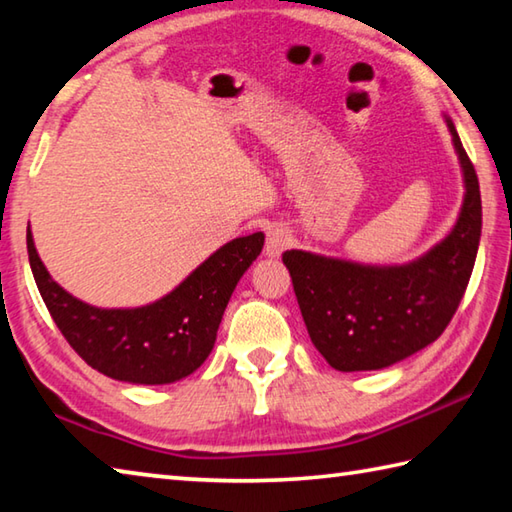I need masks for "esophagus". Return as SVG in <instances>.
Listing matches in <instances>:
<instances>
[{
	"label": "esophagus",
	"mask_w": 512,
	"mask_h": 512,
	"mask_svg": "<svg viewBox=\"0 0 512 512\" xmlns=\"http://www.w3.org/2000/svg\"><path fill=\"white\" fill-rule=\"evenodd\" d=\"M291 244V237H288V230L282 226H271L266 232V255L268 257H280L284 250Z\"/></svg>",
	"instance_id": "esophagus-1"
}]
</instances>
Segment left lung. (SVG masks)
<instances>
[{"mask_svg":"<svg viewBox=\"0 0 512 512\" xmlns=\"http://www.w3.org/2000/svg\"><path fill=\"white\" fill-rule=\"evenodd\" d=\"M463 172V206L450 235L414 262L371 266L306 250L282 255L311 342L338 371L394 365L441 336L475 268L481 194L452 120L445 116Z\"/></svg>","mask_w":512,"mask_h":512,"instance_id":"obj_1","label":"left lung"}]
</instances>
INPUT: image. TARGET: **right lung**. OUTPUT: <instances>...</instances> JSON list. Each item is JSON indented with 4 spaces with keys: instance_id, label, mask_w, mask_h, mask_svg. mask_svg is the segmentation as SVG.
Instances as JSON below:
<instances>
[{
    "instance_id": "right-lung-1",
    "label": "right lung",
    "mask_w": 512,
    "mask_h": 512,
    "mask_svg": "<svg viewBox=\"0 0 512 512\" xmlns=\"http://www.w3.org/2000/svg\"><path fill=\"white\" fill-rule=\"evenodd\" d=\"M264 235L237 237L152 304L100 309L53 280L26 232L40 295L62 336L89 367L132 385H167L197 371L210 356L217 329L241 275L262 253Z\"/></svg>"
}]
</instances>
